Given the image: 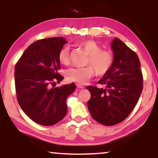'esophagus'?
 <instances>
[{
    "mask_svg": "<svg viewBox=\"0 0 158 158\" xmlns=\"http://www.w3.org/2000/svg\"><path fill=\"white\" fill-rule=\"evenodd\" d=\"M76 85H77V88H81V89H83V88H85V87H84V86L81 85V84H79V83H77V84H76Z\"/></svg>",
    "mask_w": 158,
    "mask_h": 158,
    "instance_id": "34e87169",
    "label": "esophagus"
}]
</instances>
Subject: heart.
Here are the masks:
<instances>
[{"label": "heart", "mask_w": 158, "mask_h": 158, "mask_svg": "<svg viewBox=\"0 0 158 158\" xmlns=\"http://www.w3.org/2000/svg\"><path fill=\"white\" fill-rule=\"evenodd\" d=\"M78 45L88 54L85 68H70L67 70L66 76L68 81L79 84L87 83L96 72L97 75H103L111 70L114 62L113 52L109 49H103L101 45L94 40L81 41ZM58 60L63 64L70 62V49L65 46L60 49L58 54Z\"/></svg>", "instance_id": "heart-1"}]
</instances>
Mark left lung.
Here are the masks:
<instances>
[{
  "mask_svg": "<svg viewBox=\"0 0 158 158\" xmlns=\"http://www.w3.org/2000/svg\"><path fill=\"white\" fill-rule=\"evenodd\" d=\"M111 47L114 64L98 82L104 88L86 87L90 93L88 101L90 115L106 126L123 122L135 107L143 89V75L137 54L116 37Z\"/></svg>",
  "mask_w": 158,
  "mask_h": 158,
  "instance_id": "obj_1",
  "label": "left lung"
}]
</instances>
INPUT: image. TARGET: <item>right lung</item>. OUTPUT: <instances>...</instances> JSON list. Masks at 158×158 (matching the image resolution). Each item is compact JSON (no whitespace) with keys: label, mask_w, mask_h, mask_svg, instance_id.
<instances>
[{"label":"right lung","mask_w":158,"mask_h":158,"mask_svg":"<svg viewBox=\"0 0 158 158\" xmlns=\"http://www.w3.org/2000/svg\"><path fill=\"white\" fill-rule=\"evenodd\" d=\"M65 39L58 36L32 43L15 66L17 101L34 122L44 126L57 124L68 112L66 99L75 90V83L52 88L64 77L58 73V54Z\"/></svg>","instance_id":"1"}]
</instances>
